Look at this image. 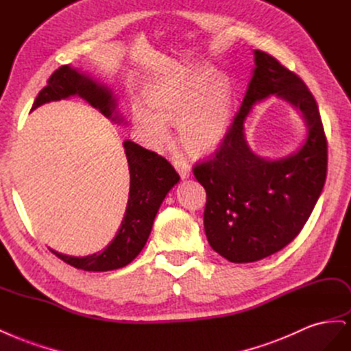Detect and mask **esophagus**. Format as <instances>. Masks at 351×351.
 <instances>
[{
    "label": "esophagus",
    "mask_w": 351,
    "mask_h": 351,
    "mask_svg": "<svg viewBox=\"0 0 351 351\" xmlns=\"http://www.w3.org/2000/svg\"><path fill=\"white\" fill-rule=\"evenodd\" d=\"M173 166H175V169L178 171L179 176L182 178V179H188L191 176V166L185 160L175 159L173 160Z\"/></svg>",
    "instance_id": "34e87169"
}]
</instances>
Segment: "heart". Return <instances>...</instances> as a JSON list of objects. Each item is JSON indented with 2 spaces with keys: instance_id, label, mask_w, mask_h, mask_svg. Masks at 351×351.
<instances>
[{
  "instance_id": "obj_1",
  "label": "heart",
  "mask_w": 351,
  "mask_h": 351,
  "mask_svg": "<svg viewBox=\"0 0 351 351\" xmlns=\"http://www.w3.org/2000/svg\"><path fill=\"white\" fill-rule=\"evenodd\" d=\"M210 70L166 77L145 92L147 108L132 105V122L138 137L152 149L165 145L178 123L179 141L189 153L206 154L224 141L230 128L234 90L228 75L211 80Z\"/></svg>"
}]
</instances>
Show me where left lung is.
I'll use <instances>...</instances> for the list:
<instances>
[{
	"label": "left lung",
	"instance_id": "8db88e82",
	"mask_svg": "<svg viewBox=\"0 0 351 351\" xmlns=\"http://www.w3.org/2000/svg\"><path fill=\"white\" fill-rule=\"evenodd\" d=\"M255 66L239 112L213 159L194 176L206 188L204 229L210 246L230 263H255L282 250L303 229L326 178V138L309 88L274 56L254 51ZM276 94L300 112L308 134L296 152L265 160L247 145L244 121Z\"/></svg>",
	"mask_w": 351,
	"mask_h": 351
}]
</instances>
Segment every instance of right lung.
Instances as JSON below:
<instances>
[{
	"instance_id": "add662e5",
	"label": "right lung",
	"mask_w": 351,
	"mask_h": 351,
	"mask_svg": "<svg viewBox=\"0 0 351 351\" xmlns=\"http://www.w3.org/2000/svg\"><path fill=\"white\" fill-rule=\"evenodd\" d=\"M71 96H80L112 121H123L117 114V99L112 90L70 65L61 66L49 77L48 86L40 90L32 110ZM123 149L130 171V197L117 236L104 251L87 256H70L51 250L64 263L78 269L101 273L128 265L141 252L165 197L180 179L173 166L157 153L130 140L123 141Z\"/></svg>"
}]
</instances>
